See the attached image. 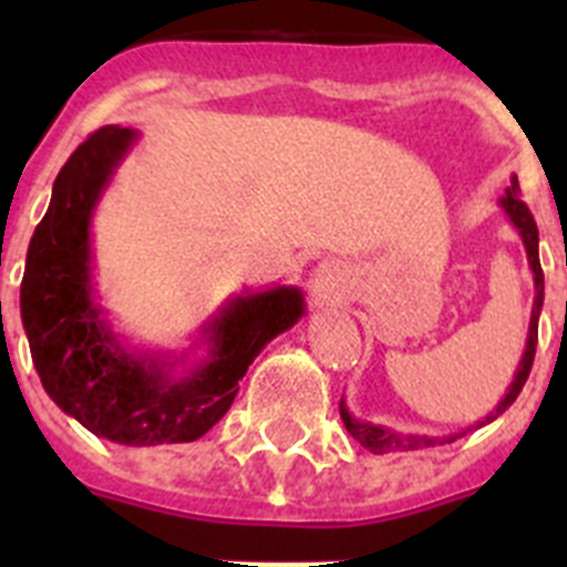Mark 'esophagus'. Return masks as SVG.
<instances>
[{
  "label": "esophagus",
  "mask_w": 567,
  "mask_h": 567,
  "mask_svg": "<svg viewBox=\"0 0 567 567\" xmlns=\"http://www.w3.org/2000/svg\"><path fill=\"white\" fill-rule=\"evenodd\" d=\"M318 278H320V280H332V278H334L332 264H320V267H318Z\"/></svg>",
  "instance_id": "esophagus-1"
}]
</instances>
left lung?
Returning a JSON list of instances; mask_svg holds the SVG:
<instances>
[{
	"mask_svg": "<svg viewBox=\"0 0 567 567\" xmlns=\"http://www.w3.org/2000/svg\"><path fill=\"white\" fill-rule=\"evenodd\" d=\"M499 207H503V213H505V218H508L511 227L517 229V235L523 238L525 255H528L530 278H534V307H530L528 340H525V352H523V358H519V365H517V372H514V380L508 383V389H505V394L499 398V403L494 405V409H491V412L485 414L483 420L471 423L468 429H460V432L443 434V437H440V434L398 432V429H392V425H380V423H372V420H360V417H354L352 412H349L346 400H340V417H343L346 432L352 434V437L358 440L363 449H369L372 454L417 452V449H432V445L454 443V440L465 437V434L474 432V429H483V425L494 423V420H497L499 414H503L505 409H508V405L519 398V392H523L525 380H528V374H530V363H534V352H537L539 312H543V300H545V275H543V267H539V229H537V221H534V215L528 213V207L519 202L517 175L511 178V187H508V193L503 195Z\"/></svg>",
	"mask_w": 567,
	"mask_h": 567,
	"instance_id": "left-lung-1",
	"label": "left lung"
}]
</instances>
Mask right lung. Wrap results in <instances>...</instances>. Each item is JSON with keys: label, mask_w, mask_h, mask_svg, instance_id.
I'll return each instance as SVG.
<instances>
[{"label": "right lung", "mask_w": 567, "mask_h": 567, "mask_svg": "<svg viewBox=\"0 0 567 567\" xmlns=\"http://www.w3.org/2000/svg\"><path fill=\"white\" fill-rule=\"evenodd\" d=\"M135 144V130L107 124L70 155L30 238L19 309L48 398L96 437L138 449L204 437L307 298L289 284L229 295L182 352L130 343L102 307L93 215Z\"/></svg>", "instance_id": "obj_1"}]
</instances>
